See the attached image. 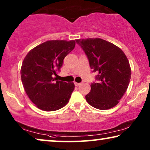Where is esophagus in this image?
<instances>
[{
    "label": "esophagus",
    "instance_id": "esophagus-1",
    "mask_svg": "<svg viewBox=\"0 0 150 150\" xmlns=\"http://www.w3.org/2000/svg\"><path fill=\"white\" fill-rule=\"evenodd\" d=\"M74 83H75V86H79V85H81V83H77V82H75Z\"/></svg>",
    "mask_w": 150,
    "mask_h": 150
}]
</instances>
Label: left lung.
Here are the masks:
<instances>
[{
	"mask_svg": "<svg viewBox=\"0 0 150 150\" xmlns=\"http://www.w3.org/2000/svg\"><path fill=\"white\" fill-rule=\"evenodd\" d=\"M89 61L96 82L91 84L86 96L89 104L99 110L113 108L122 97L130 82L131 71L128 59L117 46L100 38L76 40Z\"/></svg>",
	"mask_w": 150,
	"mask_h": 150,
	"instance_id": "1",
	"label": "left lung"
}]
</instances>
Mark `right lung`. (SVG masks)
<instances>
[{"label": "right lung", "instance_id": "add662e5", "mask_svg": "<svg viewBox=\"0 0 150 150\" xmlns=\"http://www.w3.org/2000/svg\"><path fill=\"white\" fill-rule=\"evenodd\" d=\"M75 46L74 40H50L35 47L24 59L22 83L31 101L41 110L55 111L69 102L75 85L57 77L64 57Z\"/></svg>", "mask_w": 150, "mask_h": 150}]
</instances>
